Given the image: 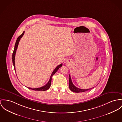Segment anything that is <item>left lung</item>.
Segmentation results:
<instances>
[{
    "instance_id": "left-lung-1",
    "label": "left lung",
    "mask_w": 122,
    "mask_h": 122,
    "mask_svg": "<svg viewBox=\"0 0 122 122\" xmlns=\"http://www.w3.org/2000/svg\"><path fill=\"white\" fill-rule=\"evenodd\" d=\"M69 88L73 92H76V93H78V92H86L87 91H89L90 90H91L92 88L91 89H79L77 87H76L74 84H73L72 81H71V76L69 75Z\"/></svg>"
}]
</instances>
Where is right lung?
<instances>
[{"mask_svg": "<svg viewBox=\"0 0 122 122\" xmlns=\"http://www.w3.org/2000/svg\"><path fill=\"white\" fill-rule=\"evenodd\" d=\"M24 33H25V31H23V33L21 35H20L19 37L18 38H17V39L16 40V42L15 43L14 49V51H13V53H12V63H13V66H14V67L15 71V54H16V51H17V48H18V45H19V42L20 39L23 36V35L24 34ZM62 66V64H60V65H58V66H56V68L54 70V71H53L51 75V77H50V78L49 79V81H48V82L45 85H44V86H42L41 87L38 88H29V87H28V88L29 89H31V90H34V91H39V92L45 91L47 90L51 87V78H52V76L54 75L56 72V71H57V70Z\"/></svg>", "mask_w": 122, "mask_h": 122, "instance_id": "1", "label": "right lung"}]
</instances>
